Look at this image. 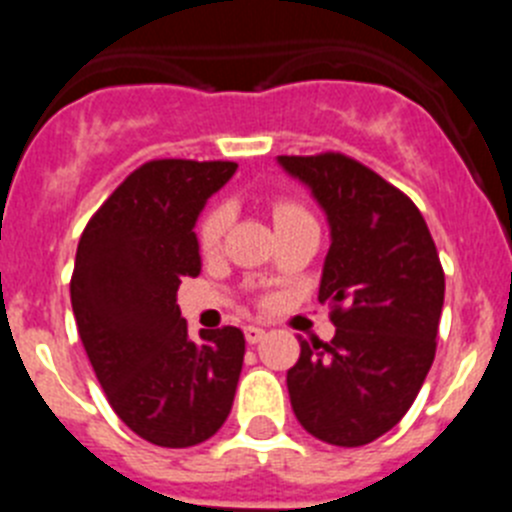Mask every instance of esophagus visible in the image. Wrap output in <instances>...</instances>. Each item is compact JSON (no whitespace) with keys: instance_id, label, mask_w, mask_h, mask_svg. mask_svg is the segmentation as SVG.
<instances>
[{"instance_id":"obj_1","label":"esophagus","mask_w":512,"mask_h":512,"mask_svg":"<svg viewBox=\"0 0 512 512\" xmlns=\"http://www.w3.org/2000/svg\"><path fill=\"white\" fill-rule=\"evenodd\" d=\"M243 333H246V341L251 343H259L261 338L266 336V330L264 328H259V325H246V328H243Z\"/></svg>"}]
</instances>
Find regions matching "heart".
I'll return each mask as SVG.
<instances>
[{
    "instance_id": "obj_1",
    "label": "heart",
    "mask_w": 512,
    "mask_h": 512,
    "mask_svg": "<svg viewBox=\"0 0 512 512\" xmlns=\"http://www.w3.org/2000/svg\"><path fill=\"white\" fill-rule=\"evenodd\" d=\"M271 217H274V225L282 228V225L297 223V220H312L307 207L302 202L292 200V197H279L274 205H271ZM228 207L225 205H212L210 210L202 215L200 228H197V235H200V246L205 251H212V248L220 246V238H223L225 228H228Z\"/></svg>"
}]
</instances>
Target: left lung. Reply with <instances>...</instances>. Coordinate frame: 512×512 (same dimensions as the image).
Instances as JSON below:
<instances>
[{
    "label": "left lung",
    "mask_w": 512,
    "mask_h": 512,
    "mask_svg": "<svg viewBox=\"0 0 512 512\" xmlns=\"http://www.w3.org/2000/svg\"><path fill=\"white\" fill-rule=\"evenodd\" d=\"M325 212L330 248L318 300L333 341H302L287 390L307 433L364 446L395 428L436 356L443 269L410 197L343 153L277 156Z\"/></svg>",
    "instance_id": "1"
}]
</instances>
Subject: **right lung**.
Here are the masks:
<instances>
[{"label": "right lung", "instance_id": "obj_1", "mask_svg": "<svg viewBox=\"0 0 512 512\" xmlns=\"http://www.w3.org/2000/svg\"><path fill=\"white\" fill-rule=\"evenodd\" d=\"M235 169L148 161L94 212L76 248L71 307L94 374L122 423L166 449L220 431L243 369L241 328L192 341L176 305L182 277L202 269L194 223Z\"/></svg>", "mask_w": 512, "mask_h": 512}]
</instances>
